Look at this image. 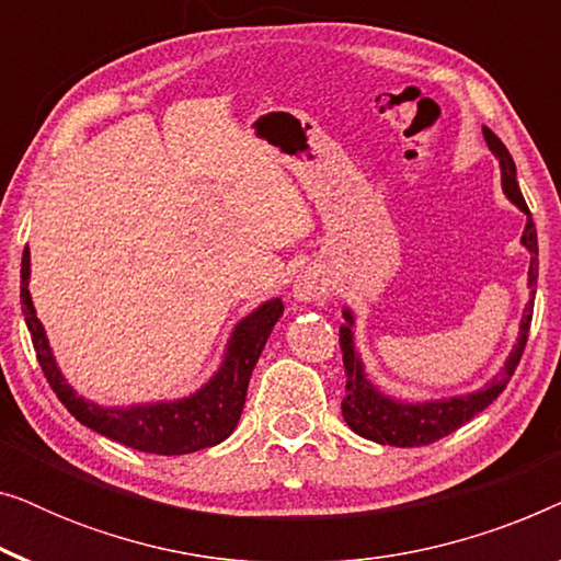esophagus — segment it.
<instances>
[{"mask_svg":"<svg viewBox=\"0 0 561 561\" xmlns=\"http://www.w3.org/2000/svg\"><path fill=\"white\" fill-rule=\"evenodd\" d=\"M329 290V278L317 267H306L296 275L294 280V298L301 304H311V301H321Z\"/></svg>","mask_w":561,"mask_h":561,"instance_id":"esophagus-1","label":"esophagus"}]
</instances>
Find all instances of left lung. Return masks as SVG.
I'll return each instance as SVG.
<instances>
[{
  "label": "left lung",
  "mask_w": 561,
  "mask_h": 561,
  "mask_svg": "<svg viewBox=\"0 0 561 561\" xmlns=\"http://www.w3.org/2000/svg\"><path fill=\"white\" fill-rule=\"evenodd\" d=\"M482 135H485L488 148L493 150L497 163H501L503 194L526 214V229L524 234H520V244L531 252V265H528V288H531V301H528L524 319H520L518 342L513 344V352L508 355V359H505L501 373H497L482 390H474V393H467V396L442 398V401L403 403L386 393H380V390L367 380L365 365L355 350V334H352L355 317H352L350 309H344L342 317L347 324L340 327V347H342V359H344V375H347V393H344V401H342V416L347 421L352 432L365 436V439L370 442L390 444V447H424V444H434L439 442L442 436L457 432L459 426L467 424L472 416H478L480 411H485L488 405L503 393L505 386H508V380L513 378V373H516L520 355H524L528 329H531V317H534V294H536L534 288H536V280H539V242H536V227H534L531 211H528L524 194H520L518 188L516 163H513L508 148H505L501 137L490 133L488 127H482Z\"/></svg>",
  "instance_id": "8db88e82"
}]
</instances>
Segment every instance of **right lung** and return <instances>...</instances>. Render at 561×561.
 <instances>
[{
    "label": "right lung",
    "instance_id": "obj_1",
    "mask_svg": "<svg viewBox=\"0 0 561 561\" xmlns=\"http://www.w3.org/2000/svg\"><path fill=\"white\" fill-rule=\"evenodd\" d=\"M20 278V301L22 313H25V324L30 329V336H33L37 363H41L58 401L83 426L94 428L96 434L106 436V439L140 451H150V455H188V451L214 447V444L225 442L234 432L244 409L252 367H255L275 321L283 317L280 298L265 301L250 317H244L234 327L232 336H229L219 370L211 375L206 386L198 388L188 398L127 405V409H104V405H96L94 401L76 396V390L66 382L64 373L58 370L48 336H45L41 319L35 317L33 298H30L27 290L30 250L22 252Z\"/></svg>",
    "mask_w": 561,
    "mask_h": 561
}]
</instances>
